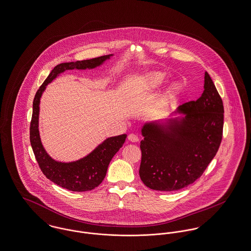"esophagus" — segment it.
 Segmentation results:
<instances>
[{
  "label": "esophagus",
  "instance_id": "esophagus-1",
  "mask_svg": "<svg viewBox=\"0 0 251 251\" xmlns=\"http://www.w3.org/2000/svg\"><path fill=\"white\" fill-rule=\"evenodd\" d=\"M128 140L131 141V142H138L139 137L136 134H134V133H130L128 135Z\"/></svg>",
  "mask_w": 251,
  "mask_h": 251
}]
</instances>
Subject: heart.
<instances>
[{
  "label": "heart",
  "instance_id": "obj_1",
  "mask_svg": "<svg viewBox=\"0 0 251 251\" xmlns=\"http://www.w3.org/2000/svg\"><path fill=\"white\" fill-rule=\"evenodd\" d=\"M164 75L162 73H153L149 76L148 83L152 88H157L164 81Z\"/></svg>",
  "mask_w": 251,
  "mask_h": 251
}]
</instances>
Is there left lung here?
<instances>
[{"label": "left lung", "mask_w": 251, "mask_h": 251, "mask_svg": "<svg viewBox=\"0 0 251 251\" xmlns=\"http://www.w3.org/2000/svg\"><path fill=\"white\" fill-rule=\"evenodd\" d=\"M177 112L185 117L169 125L146 123L141 130L139 176L151 190L188 187L203 175L221 144L224 105L207 72L202 96L180 105Z\"/></svg>", "instance_id": "left-lung-1"}]
</instances>
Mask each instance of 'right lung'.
Masks as SVG:
<instances>
[{"instance_id": "obj_1", "label": "right lung", "mask_w": 251, "mask_h": 251, "mask_svg": "<svg viewBox=\"0 0 251 251\" xmlns=\"http://www.w3.org/2000/svg\"><path fill=\"white\" fill-rule=\"evenodd\" d=\"M111 55L101 56L95 59L77 60L75 62H64L54 67L46 77L44 83L37 91L33 101V113L30 122V143L36 160L43 174L49 180L59 187L72 192H88L97 188L106 176L108 166L114 155L122 147L126 134L109 137L104 140L87 156L74 162H58L51 158L42 144L39 133V112L40 100L45 87L58 75L65 70L92 69L103 63Z\"/></svg>"}]
</instances>
